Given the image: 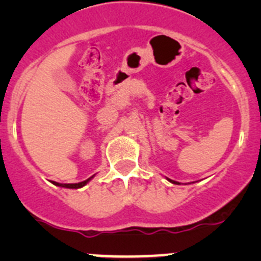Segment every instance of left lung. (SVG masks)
Returning a JSON list of instances; mask_svg holds the SVG:
<instances>
[{"instance_id": "left-lung-1", "label": "left lung", "mask_w": 261, "mask_h": 261, "mask_svg": "<svg viewBox=\"0 0 261 261\" xmlns=\"http://www.w3.org/2000/svg\"><path fill=\"white\" fill-rule=\"evenodd\" d=\"M168 180L172 181V183H174V184H179V183H178V181H175V180H172V179H168Z\"/></svg>"}]
</instances>
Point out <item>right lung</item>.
I'll return each instance as SVG.
<instances>
[{"label":"right lung","mask_w":261,"mask_h":261,"mask_svg":"<svg viewBox=\"0 0 261 261\" xmlns=\"http://www.w3.org/2000/svg\"><path fill=\"white\" fill-rule=\"evenodd\" d=\"M92 178L93 177H91V178H88V179L87 180H84V181H81V183H72V184H60V183H57V181H53V183L55 184V186H59V187H64V188H82V187L83 186H86L87 183H88L89 180L92 179Z\"/></svg>","instance_id":"add662e5"}]
</instances>
